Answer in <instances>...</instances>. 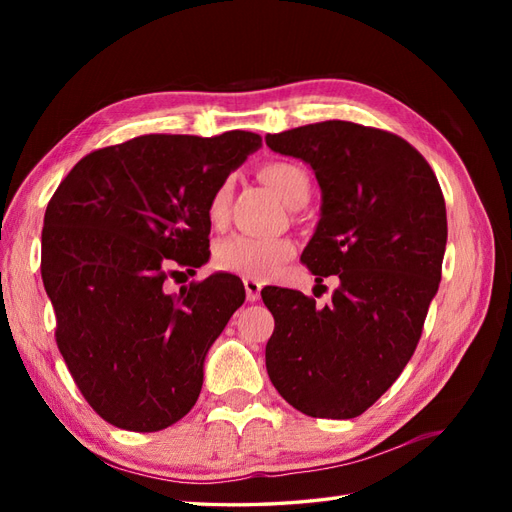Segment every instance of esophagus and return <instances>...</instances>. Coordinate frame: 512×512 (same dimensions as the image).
<instances>
[{
	"label": "esophagus",
	"mask_w": 512,
	"mask_h": 512,
	"mask_svg": "<svg viewBox=\"0 0 512 512\" xmlns=\"http://www.w3.org/2000/svg\"><path fill=\"white\" fill-rule=\"evenodd\" d=\"M245 286V294H247V301H258L260 299V290H262V282L254 280V277H245L243 280Z\"/></svg>",
	"instance_id": "esophagus-1"
}]
</instances>
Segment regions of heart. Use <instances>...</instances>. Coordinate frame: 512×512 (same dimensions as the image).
Returning <instances> with one entry per match:
<instances>
[{
  "label": "heart",
  "instance_id": "obj_1",
  "mask_svg": "<svg viewBox=\"0 0 512 512\" xmlns=\"http://www.w3.org/2000/svg\"><path fill=\"white\" fill-rule=\"evenodd\" d=\"M260 179L265 181L269 188L280 194L288 205H299L301 200H307L309 194V179L305 170L292 162H267L258 170ZM232 196V181L224 179L209 196L207 203V218L211 224H224L228 218ZM294 252V245L290 239H260V237H247L235 235L224 239L213 252V265L220 271L235 273L241 277H267L277 267L288 260Z\"/></svg>",
  "mask_w": 512,
  "mask_h": 512
}]
</instances>
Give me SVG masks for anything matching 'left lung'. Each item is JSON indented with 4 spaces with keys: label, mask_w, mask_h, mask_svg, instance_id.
Listing matches in <instances>:
<instances>
[{
    "label": "left lung",
    "mask_w": 512,
    "mask_h": 512,
    "mask_svg": "<svg viewBox=\"0 0 512 512\" xmlns=\"http://www.w3.org/2000/svg\"><path fill=\"white\" fill-rule=\"evenodd\" d=\"M265 141L314 168L322 213L301 262L318 282L339 280L324 307L299 290L262 288L275 318L269 378L307 416L354 418L391 389L421 339L446 247L440 183L404 138L352 121Z\"/></svg>",
    "instance_id": "8db88e82"
}]
</instances>
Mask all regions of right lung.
Returning a JSON list of instances; mask_svg holds the SVG:
<instances>
[{"instance_id": "1", "label": "right lung", "mask_w": 512, "mask_h": 512, "mask_svg": "<svg viewBox=\"0 0 512 512\" xmlns=\"http://www.w3.org/2000/svg\"><path fill=\"white\" fill-rule=\"evenodd\" d=\"M254 132L147 134L87 153L44 213L42 282L55 342L106 423L149 433L192 410L211 344L245 301L215 273L168 294L209 260V196L252 151Z\"/></svg>"}]
</instances>
